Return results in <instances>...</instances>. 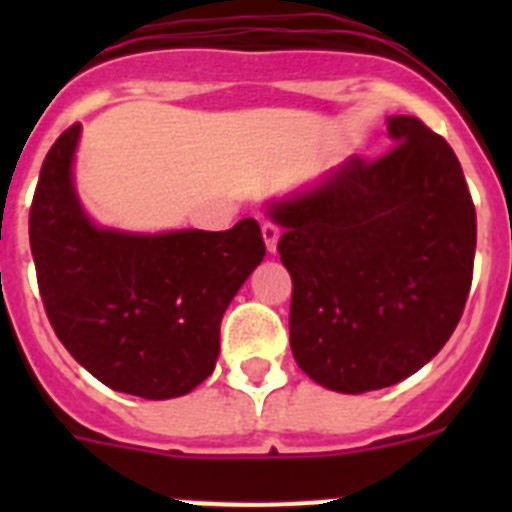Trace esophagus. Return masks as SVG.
I'll use <instances>...</instances> for the list:
<instances>
[{
    "label": "esophagus",
    "mask_w": 512,
    "mask_h": 512,
    "mask_svg": "<svg viewBox=\"0 0 512 512\" xmlns=\"http://www.w3.org/2000/svg\"><path fill=\"white\" fill-rule=\"evenodd\" d=\"M261 233H264V243H266V248H269V253H277V243H279V228H277V225L264 223Z\"/></svg>",
    "instance_id": "esophagus-1"
}]
</instances>
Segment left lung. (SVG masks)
Instances as JSON below:
<instances>
[{
    "mask_svg": "<svg viewBox=\"0 0 512 512\" xmlns=\"http://www.w3.org/2000/svg\"><path fill=\"white\" fill-rule=\"evenodd\" d=\"M397 146L346 158L266 202L292 277L289 346L333 392L415 374L443 348L472 287L477 212L459 158L418 117H387Z\"/></svg>",
    "mask_w": 512,
    "mask_h": 512,
    "instance_id": "8db88e82",
    "label": "left lung"
}]
</instances>
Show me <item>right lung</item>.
I'll use <instances>...</instances> for the list:
<instances>
[{
    "mask_svg": "<svg viewBox=\"0 0 512 512\" xmlns=\"http://www.w3.org/2000/svg\"><path fill=\"white\" fill-rule=\"evenodd\" d=\"M81 125L53 143L30 207V248L56 336L110 390L192 392L215 369L220 320L266 246L253 217L230 230L102 228L74 184Z\"/></svg>",
    "mask_w": 512,
    "mask_h": 512,
    "instance_id": "obj_1",
    "label": "right lung"
}]
</instances>
